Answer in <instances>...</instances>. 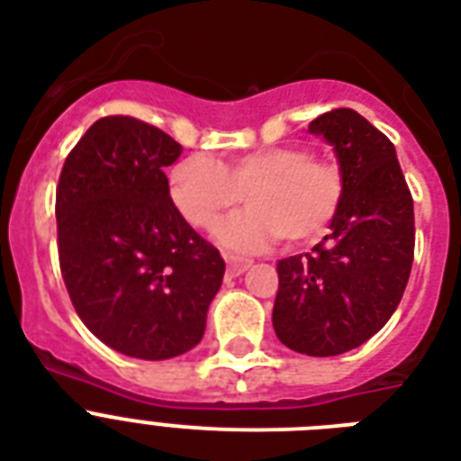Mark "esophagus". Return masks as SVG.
I'll return each instance as SVG.
<instances>
[{
	"label": "esophagus",
	"instance_id": "esophagus-1",
	"mask_svg": "<svg viewBox=\"0 0 461 461\" xmlns=\"http://www.w3.org/2000/svg\"><path fill=\"white\" fill-rule=\"evenodd\" d=\"M224 260H227V273L231 277H239L241 273H246L249 267H251V260L239 258V256H230V253H224Z\"/></svg>",
	"mask_w": 461,
	"mask_h": 461
}]
</instances>
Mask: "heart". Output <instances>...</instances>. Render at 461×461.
Returning a JSON list of instances; mask_svg holds the SVG:
<instances>
[{
  "label": "heart",
  "instance_id": "b5f03b06",
  "mask_svg": "<svg viewBox=\"0 0 461 461\" xmlns=\"http://www.w3.org/2000/svg\"><path fill=\"white\" fill-rule=\"evenodd\" d=\"M244 210L217 224L220 244L234 251H258L277 237L306 244L322 237L344 198V174L308 148L277 146L227 162L191 153L169 169V194L194 227H210L241 201Z\"/></svg>",
  "mask_w": 461,
  "mask_h": 461
}]
</instances>
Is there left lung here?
<instances>
[{"mask_svg": "<svg viewBox=\"0 0 461 461\" xmlns=\"http://www.w3.org/2000/svg\"><path fill=\"white\" fill-rule=\"evenodd\" d=\"M308 131L332 146L344 198L313 251L277 263L273 328L299 354L337 357L400 306L414 263V201L390 139L358 112H325Z\"/></svg>", "mask_w": 461, "mask_h": 461, "instance_id": "obj_1", "label": "left lung"}]
</instances>
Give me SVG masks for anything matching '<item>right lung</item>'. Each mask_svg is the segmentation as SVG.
Returning a JSON list of instances; mask_svg holds the SVG:
<instances>
[{
  "mask_svg": "<svg viewBox=\"0 0 461 461\" xmlns=\"http://www.w3.org/2000/svg\"><path fill=\"white\" fill-rule=\"evenodd\" d=\"M184 148L133 117H104L57 186L61 277L86 328L119 354L162 361L203 339L224 260L169 198Z\"/></svg>",
  "mask_w": 461,
  "mask_h": 461,
  "instance_id": "obj_1",
  "label": "right lung"
}]
</instances>
